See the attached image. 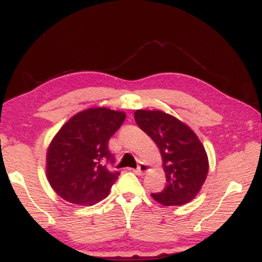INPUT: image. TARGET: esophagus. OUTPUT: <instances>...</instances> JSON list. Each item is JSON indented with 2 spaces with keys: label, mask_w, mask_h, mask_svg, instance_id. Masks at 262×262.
<instances>
[{
  "label": "esophagus",
  "mask_w": 262,
  "mask_h": 262,
  "mask_svg": "<svg viewBox=\"0 0 262 262\" xmlns=\"http://www.w3.org/2000/svg\"><path fill=\"white\" fill-rule=\"evenodd\" d=\"M149 170V166L146 164H144V162H141L139 166L137 167V169L134 170V172L137 173V175H144V173L146 172V171Z\"/></svg>",
  "instance_id": "34e87169"
}]
</instances>
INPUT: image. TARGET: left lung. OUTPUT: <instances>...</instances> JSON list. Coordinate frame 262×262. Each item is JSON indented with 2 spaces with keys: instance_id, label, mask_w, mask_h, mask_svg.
I'll list each match as a JSON object with an SVG mask.
<instances>
[{
  "instance_id": "8db88e82",
  "label": "left lung",
  "mask_w": 262,
  "mask_h": 262,
  "mask_svg": "<svg viewBox=\"0 0 262 262\" xmlns=\"http://www.w3.org/2000/svg\"><path fill=\"white\" fill-rule=\"evenodd\" d=\"M134 118L158 145L166 175L165 188L151 197L164 206L188 203L197 196L208 173L202 143L188 125L161 111L138 110Z\"/></svg>"
}]
</instances>
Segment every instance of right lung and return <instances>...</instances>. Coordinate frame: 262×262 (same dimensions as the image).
<instances>
[{
    "label": "right lung",
    "instance_id": "add662e5",
    "mask_svg": "<svg viewBox=\"0 0 262 262\" xmlns=\"http://www.w3.org/2000/svg\"><path fill=\"white\" fill-rule=\"evenodd\" d=\"M125 113L108 108H89L75 114L54 137L47 152V176L62 200L86 206L110 193L119 171L110 170L114 156L108 149L111 137Z\"/></svg>",
    "mask_w": 262,
    "mask_h": 262
}]
</instances>
